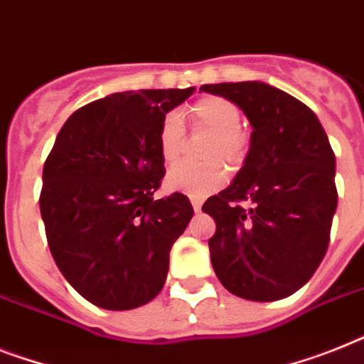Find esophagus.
<instances>
[{
	"instance_id": "34e87169",
	"label": "esophagus",
	"mask_w": 364,
	"mask_h": 364,
	"mask_svg": "<svg viewBox=\"0 0 364 364\" xmlns=\"http://www.w3.org/2000/svg\"><path fill=\"white\" fill-rule=\"evenodd\" d=\"M191 204H193L195 212H200V208H203V200L197 199V197H191Z\"/></svg>"
}]
</instances>
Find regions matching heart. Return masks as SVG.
I'll return each mask as SVG.
<instances>
[{
  "label": "heart",
  "mask_w": 364,
  "mask_h": 364,
  "mask_svg": "<svg viewBox=\"0 0 364 364\" xmlns=\"http://www.w3.org/2000/svg\"><path fill=\"white\" fill-rule=\"evenodd\" d=\"M189 119L197 128L212 132L214 139L206 152V160H223L238 167L247 156V137L242 134V113L232 102L221 96H206L189 107ZM186 130L178 113H167L158 132V145L165 164H176L184 152ZM225 169L219 164L176 165L169 171L165 186L191 197H206L225 184Z\"/></svg>",
  "instance_id": "heart-1"
}]
</instances>
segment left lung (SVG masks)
I'll return each mask as SVG.
<instances>
[{
    "label": "left lung",
    "mask_w": 364,
    "mask_h": 364,
    "mask_svg": "<svg viewBox=\"0 0 364 364\" xmlns=\"http://www.w3.org/2000/svg\"><path fill=\"white\" fill-rule=\"evenodd\" d=\"M251 122V145L232 184L203 204L215 221L212 266L227 290L251 301L292 296L322 262L337 210L335 154L303 102L260 81L214 83ZM247 200L249 209L239 203Z\"/></svg>",
    "instance_id": "1"
}]
</instances>
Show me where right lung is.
<instances>
[{
	"mask_svg": "<svg viewBox=\"0 0 364 364\" xmlns=\"http://www.w3.org/2000/svg\"><path fill=\"white\" fill-rule=\"evenodd\" d=\"M188 89L115 92L74 111L42 171L41 215L57 268L87 301L130 311L164 288L173 243L193 218L165 175L158 132Z\"/></svg>",
	"mask_w": 364,
	"mask_h": 364,
	"instance_id": "obj_1",
	"label": "right lung"
}]
</instances>
